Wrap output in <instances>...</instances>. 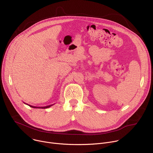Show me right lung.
<instances>
[{
	"instance_id": "obj_1",
	"label": "right lung",
	"mask_w": 153,
	"mask_h": 153,
	"mask_svg": "<svg viewBox=\"0 0 153 153\" xmlns=\"http://www.w3.org/2000/svg\"><path fill=\"white\" fill-rule=\"evenodd\" d=\"M53 104H51V105H48V106H46V107H34V106H32V105H29V106L30 107H33V108H49V107H51V106H52Z\"/></svg>"
}]
</instances>
